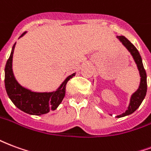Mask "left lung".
Returning a JSON list of instances; mask_svg holds the SVG:
<instances>
[{"label":"left lung","mask_w":151,"mask_h":151,"mask_svg":"<svg viewBox=\"0 0 151 151\" xmlns=\"http://www.w3.org/2000/svg\"><path fill=\"white\" fill-rule=\"evenodd\" d=\"M117 39L120 40L124 46L125 47L127 50L129 52L130 54L132 55L134 61L137 64V69L139 70L140 77H141V82H140L139 87L137 90V91L134 92L133 95H132V96H131L130 103L129 107H128V109L125 111V112H124L121 115H119V116H116L118 118H120V117L125 116L132 114L133 112L136 111L137 108H139V106L142 103L143 99H145V96L146 95L147 82H146V70L144 69V66H143L142 64V57L140 56L139 52L137 51V49L135 47V46L133 45V43H131L128 39H126L124 36H123V35L117 36Z\"/></svg>","instance_id":"1"}]
</instances>
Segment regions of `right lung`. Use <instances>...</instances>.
Returning a JSON list of instances; mask_svg holds the SVG:
<instances>
[{
    "instance_id": "obj_1",
    "label": "right lung",
    "mask_w": 151,
    "mask_h": 151,
    "mask_svg": "<svg viewBox=\"0 0 151 151\" xmlns=\"http://www.w3.org/2000/svg\"><path fill=\"white\" fill-rule=\"evenodd\" d=\"M25 34L26 32L20 37L23 36ZM15 44L12 47L10 56L6 62L5 68V86L9 98L11 99V101L18 109L30 115L40 116L56 109L65 97L67 82L73 76H75V73L67 77L62 84L60 86L59 88L55 91H31V90L22 86L17 82L14 75L12 62Z\"/></svg>"
}]
</instances>
